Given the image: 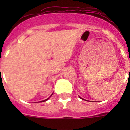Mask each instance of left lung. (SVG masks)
<instances>
[{
	"mask_svg": "<svg viewBox=\"0 0 130 130\" xmlns=\"http://www.w3.org/2000/svg\"><path fill=\"white\" fill-rule=\"evenodd\" d=\"M81 99H82V98H81ZM82 100H83V99H82Z\"/></svg>",
	"mask_w": 130,
	"mask_h": 130,
	"instance_id": "1",
	"label": "left lung"
}]
</instances>
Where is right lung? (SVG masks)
Returning <instances> with one entry per match:
<instances>
[{
  "instance_id": "obj_1",
  "label": "right lung",
  "mask_w": 130,
  "mask_h": 130,
  "mask_svg": "<svg viewBox=\"0 0 130 130\" xmlns=\"http://www.w3.org/2000/svg\"><path fill=\"white\" fill-rule=\"evenodd\" d=\"M51 95H52V94H51ZM49 98H50V97H49ZM49 98H48L47 99H46V100H43V101H42V102H45V101H47V100H49Z\"/></svg>"
}]
</instances>
